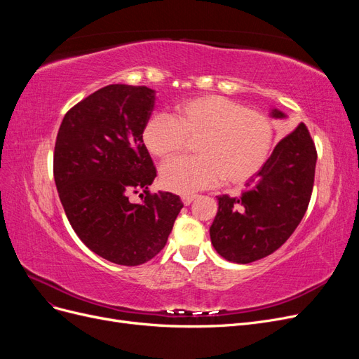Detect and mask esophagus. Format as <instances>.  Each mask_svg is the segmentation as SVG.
I'll return each instance as SVG.
<instances>
[{"instance_id":"esophagus-1","label":"esophagus","mask_w":359,"mask_h":359,"mask_svg":"<svg viewBox=\"0 0 359 359\" xmlns=\"http://www.w3.org/2000/svg\"><path fill=\"white\" fill-rule=\"evenodd\" d=\"M196 198H198V194H182V196H181L184 205H190Z\"/></svg>"}]
</instances>
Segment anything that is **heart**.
<instances>
[{"label":"heart","mask_w":359,"mask_h":359,"mask_svg":"<svg viewBox=\"0 0 359 359\" xmlns=\"http://www.w3.org/2000/svg\"><path fill=\"white\" fill-rule=\"evenodd\" d=\"M274 126L240 102L210 94L187 99L173 114H156L142 128V140L151 154L169 158L190 142L194 157H178L163 165V186L177 193H191L212 186L243 184L262 169L274 147Z\"/></svg>","instance_id":"heart-1"}]
</instances>
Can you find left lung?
<instances>
[{
  "instance_id": "left-lung-1",
  "label": "left lung",
  "mask_w": 359,
  "mask_h": 359,
  "mask_svg": "<svg viewBox=\"0 0 359 359\" xmlns=\"http://www.w3.org/2000/svg\"><path fill=\"white\" fill-rule=\"evenodd\" d=\"M273 116L285 114L274 109ZM316 160L309 128L299 123L248 180L240 198L217 196L219 211L210 227L217 253L229 262L250 264L283 245L309 208Z\"/></svg>"
}]
</instances>
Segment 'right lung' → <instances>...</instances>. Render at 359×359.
Here are the masks:
<instances>
[{
  "label": "right lung",
  "instance_id": "obj_1",
  "mask_svg": "<svg viewBox=\"0 0 359 359\" xmlns=\"http://www.w3.org/2000/svg\"><path fill=\"white\" fill-rule=\"evenodd\" d=\"M154 107L147 86L107 85L64 116L53 178L73 231L95 255L136 266L157 256L182 208L180 196L151 193L157 169L142 140ZM142 191L141 202L128 198Z\"/></svg>",
  "mask_w": 359,
  "mask_h": 359
}]
</instances>
